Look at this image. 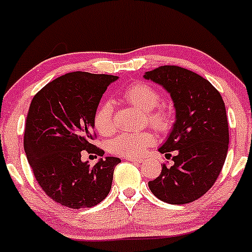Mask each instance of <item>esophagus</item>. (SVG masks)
<instances>
[{"instance_id":"esophagus-1","label":"esophagus","mask_w":252,"mask_h":252,"mask_svg":"<svg viewBox=\"0 0 252 252\" xmlns=\"http://www.w3.org/2000/svg\"><path fill=\"white\" fill-rule=\"evenodd\" d=\"M126 159H128V161H132V162H143L142 158H127Z\"/></svg>"}]
</instances>
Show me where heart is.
<instances>
[{
	"label": "heart",
	"instance_id": "1",
	"mask_svg": "<svg viewBox=\"0 0 252 252\" xmlns=\"http://www.w3.org/2000/svg\"><path fill=\"white\" fill-rule=\"evenodd\" d=\"M124 97L137 109L147 113L145 116L148 123L158 131H164L172 124V115L168 110L158 107L161 101V96L158 91L151 85L145 83L133 84L124 91ZM94 124L97 131L103 136L112 133L114 129L112 102L104 101L98 105L94 113ZM153 143L154 136L150 132H129L121 133L114 138L110 142V150L116 155L137 158L142 155Z\"/></svg>",
	"mask_w": 252,
	"mask_h": 252
}]
</instances>
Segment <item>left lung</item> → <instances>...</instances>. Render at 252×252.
I'll use <instances>...</instances> for the list:
<instances>
[{"label": "left lung", "instance_id": "left-lung-1", "mask_svg": "<svg viewBox=\"0 0 252 252\" xmlns=\"http://www.w3.org/2000/svg\"><path fill=\"white\" fill-rule=\"evenodd\" d=\"M172 97L175 123L161 154L173 156L172 167L149 181L150 191L169 204L191 203L214 185L228 150V123L220 93L197 73L178 66H161L143 75ZM170 155V154H169Z\"/></svg>", "mask_w": 252, "mask_h": 252}]
</instances>
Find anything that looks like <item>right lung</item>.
<instances>
[{"instance_id": "add662e5", "label": "right lung", "mask_w": 252, "mask_h": 252, "mask_svg": "<svg viewBox=\"0 0 252 252\" xmlns=\"http://www.w3.org/2000/svg\"><path fill=\"white\" fill-rule=\"evenodd\" d=\"M115 75L72 72L56 78L36 94L26 119L24 149L43 191L56 203L90 208L112 189L118 158H101L94 167L82 151L103 156L94 145V118Z\"/></svg>"}]
</instances>
